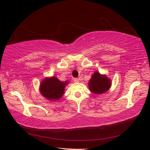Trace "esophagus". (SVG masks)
<instances>
[{
	"label": "esophagus",
	"instance_id": "esophagus-1",
	"mask_svg": "<svg viewBox=\"0 0 150 150\" xmlns=\"http://www.w3.org/2000/svg\"><path fill=\"white\" fill-rule=\"evenodd\" d=\"M73 81H75V82H79V79L78 78H74L73 79Z\"/></svg>",
	"mask_w": 150,
	"mask_h": 150
}]
</instances>
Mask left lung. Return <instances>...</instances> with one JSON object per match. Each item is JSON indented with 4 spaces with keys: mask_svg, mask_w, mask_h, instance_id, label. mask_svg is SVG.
Returning a JSON list of instances; mask_svg holds the SVG:
<instances>
[{
    "mask_svg": "<svg viewBox=\"0 0 150 150\" xmlns=\"http://www.w3.org/2000/svg\"><path fill=\"white\" fill-rule=\"evenodd\" d=\"M88 85L91 92L100 95L110 88L111 81L105 75H100L99 72L95 71L91 77Z\"/></svg>",
    "mask_w": 150,
    "mask_h": 150,
    "instance_id": "8db88e82",
    "label": "left lung"
}]
</instances>
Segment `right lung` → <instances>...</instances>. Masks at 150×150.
<instances>
[{
  "instance_id": "1",
  "label": "right lung",
  "mask_w": 150,
  "mask_h": 150,
  "mask_svg": "<svg viewBox=\"0 0 150 150\" xmlns=\"http://www.w3.org/2000/svg\"><path fill=\"white\" fill-rule=\"evenodd\" d=\"M67 84V81H61L55 77L45 78L40 84V91L47 100H59L64 94L65 87Z\"/></svg>"
}]
</instances>
